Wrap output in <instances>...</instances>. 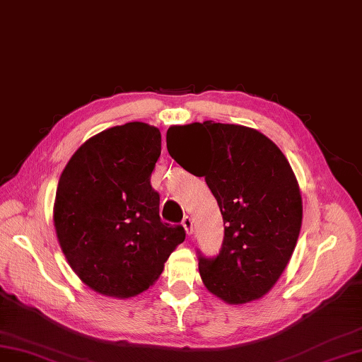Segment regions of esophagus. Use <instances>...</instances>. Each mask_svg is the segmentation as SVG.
<instances>
[{
    "label": "esophagus",
    "instance_id": "34e87169",
    "mask_svg": "<svg viewBox=\"0 0 362 362\" xmlns=\"http://www.w3.org/2000/svg\"><path fill=\"white\" fill-rule=\"evenodd\" d=\"M182 224L185 227V230H187V235H192V232H194V221H192L191 216H188V215L185 216Z\"/></svg>",
    "mask_w": 362,
    "mask_h": 362
}]
</instances>
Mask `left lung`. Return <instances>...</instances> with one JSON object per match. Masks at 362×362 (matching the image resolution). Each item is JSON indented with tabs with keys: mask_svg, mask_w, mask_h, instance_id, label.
I'll use <instances>...</instances> for the list:
<instances>
[{
	"mask_svg": "<svg viewBox=\"0 0 362 362\" xmlns=\"http://www.w3.org/2000/svg\"><path fill=\"white\" fill-rule=\"evenodd\" d=\"M195 139L201 156L192 160ZM167 148L206 179L223 215L220 255L199 262L206 290L229 305L259 300L285 272L302 227V194L290 162L256 129L214 121L171 126Z\"/></svg>",
	"mask_w": 362,
	"mask_h": 362,
	"instance_id": "1",
	"label": "left lung"
}]
</instances>
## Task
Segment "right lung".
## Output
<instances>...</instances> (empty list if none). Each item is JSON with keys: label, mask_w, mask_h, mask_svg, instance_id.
Here are the masks:
<instances>
[{"label": "right lung", "mask_w": 362, "mask_h": 362, "mask_svg": "<svg viewBox=\"0 0 362 362\" xmlns=\"http://www.w3.org/2000/svg\"><path fill=\"white\" fill-rule=\"evenodd\" d=\"M160 132L133 121L81 144L62 171L53 221L57 241L81 282L103 296L147 291L185 241L182 226L162 223L150 177Z\"/></svg>", "instance_id": "right-lung-1"}]
</instances>
